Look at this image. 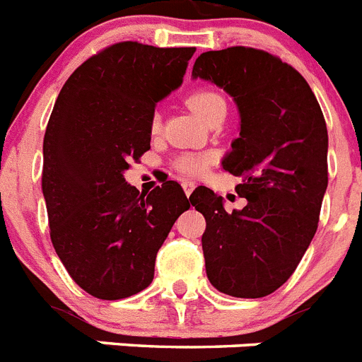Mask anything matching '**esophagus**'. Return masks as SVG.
Wrapping results in <instances>:
<instances>
[{"label":"esophagus","instance_id":"obj_1","mask_svg":"<svg viewBox=\"0 0 362 362\" xmlns=\"http://www.w3.org/2000/svg\"><path fill=\"white\" fill-rule=\"evenodd\" d=\"M181 185H183V190L187 196H190L192 192H194V188H196V183H194V181H183Z\"/></svg>","mask_w":362,"mask_h":362}]
</instances>
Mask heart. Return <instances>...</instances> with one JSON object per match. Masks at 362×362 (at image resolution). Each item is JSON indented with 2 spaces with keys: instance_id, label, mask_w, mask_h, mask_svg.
<instances>
[{
  "instance_id": "heart-1",
  "label": "heart",
  "mask_w": 362,
  "mask_h": 362,
  "mask_svg": "<svg viewBox=\"0 0 362 362\" xmlns=\"http://www.w3.org/2000/svg\"><path fill=\"white\" fill-rule=\"evenodd\" d=\"M187 105L197 117L206 121V117H209L217 107H225V99L221 98L217 92L197 90L194 92V94L188 95ZM159 127H161V116H159V112H156L152 116V121H150V129H152V132H158ZM206 165H209V158H206V156H192V153L190 156H181V158L175 161V168L188 175L199 174V172L204 170V166Z\"/></svg>"
}]
</instances>
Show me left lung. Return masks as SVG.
<instances>
[{"label":"left lung","mask_w":362,"mask_h":362,"mask_svg":"<svg viewBox=\"0 0 362 362\" xmlns=\"http://www.w3.org/2000/svg\"><path fill=\"white\" fill-rule=\"evenodd\" d=\"M228 92L241 130L223 168L241 177L245 209L226 212L203 188L192 204L206 219L203 243L210 283L232 297L270 296L290 279L312 243L328 187V130L306 79L264 50L203 52L192 69Z\"/></svg>","instance_id":"left-lung-1"}]
</instances>
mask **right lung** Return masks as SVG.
Returning <instances> with one entry per match:
<instances>
[{"label":"right lung","mask_w":362,"mask_h":362,"mask_svg":"<svg viewBox=\"0 0 362 362\" xmlns=\"http://www.w3.org/2000/svg\"><path fill=\"white\" fill-rule=\"evenodd\" d=\"M194 52L110 45L74 70L56 99L41 175L50 239L70 277L98 299L145 290L158 250L190 209L174 181L139 194L123 174L150 148L153 107L183 83Z\"/></svg>","instance_id":"add662e5"}]
</instances>
